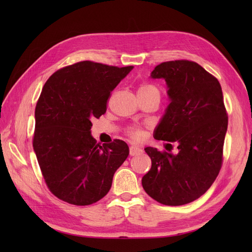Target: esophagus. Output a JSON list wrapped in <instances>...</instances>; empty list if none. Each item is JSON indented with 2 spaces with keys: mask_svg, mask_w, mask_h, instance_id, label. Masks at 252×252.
<instances>
[{
  "mask_svg": "<svg viewBox=\"0 0 252 252\" xmlns=\"http://www.w3.org/2000/svg\"><path fill=\"white\" fill-rule=\"evenodd\" d=\"M142 152H143V150L139 147H136V146H130V148H129V155H130L131 157L141 155Z\"/></svg>",
  "mask_w": 252,
  "mask_h": 252,
  "instance_id": "1",
  "label": "esophagus"
}]
</instances>
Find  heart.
Returning <instances> with one entry per match:
<instances>
[{
	"label": "heart",
	"instance_id": "obj_1",
	"mask_svg": "<svg viewBox=\"0 0 252 252\" xmlns=\"http://www.w3.org/2000/svg\"><path fill=\"white\" fill-rule=\"evenodd\" d=\"M138 95L140 96H158L159 90L151 84H142L138 88ZM127 134L130 136L132 140H140L143 138L144 132L141 128L138 127H129L127 129Z\"/></svg>",
	"mask_w": 252,
	"mask_h": 252
}]
</instances>
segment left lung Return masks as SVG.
I'll return each mask as SVG.
<instances>
[{"label":"left lung","instance_id":"8db88e82","mask_svg":"<svg viewBox=\"0 0 252 252\" xmlns=\"http://www.w3.org/2000/svg\"><path fill=\"white\" fill-rule=\"evenodd\" d=\"M151 78L166 81L170 98L154 136L175 143L179 152L145 148L151 168L142 185L158 203L185 205L207 191L223 164L228 116L222 88L216 77L187 60L161 63Z\"/></svg>","mask_w":252,"mask_h":252}]
</instances>
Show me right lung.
I'll return each instance as SVG.
<instances>
[{
	"mask_svg": "<svg viewBox=\"0 0 252 252\" xmlns=\"http://www.w3.org/2000/svg\"><path fill=\"white\" fill-rule=\"evenodd\" d=\"M132 68L83 61L61 68L45 83L32 145L45 183L58 199L86 206L108 193L129 148L122 140L97 144L91 120L106 112L111 91Z\"/></svg>",
	"mask_w": 252,
	"mask_h": 252,
	"instance_id": "right-lung-1",
	"label": "right lung"
}]
</instances>
